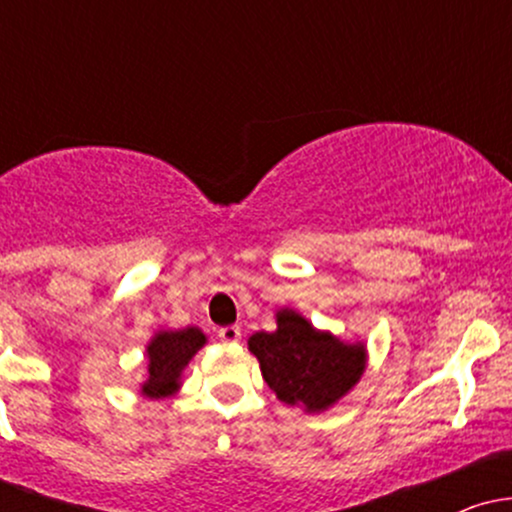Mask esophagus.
<instances>
[{"label":"esophagus","mask_w":512,"mask_h":512,"mask_svg":"<svg viewBox=\"0 0 512 512\" xmlns=\"http://www.w3.org/2000/svg\"><path fill=\"white\" fill-rule=\"evenodd\" d=\"M219 339L223 344H236L240 342V327L231 325V327H221L219 330Z\"/></svg>","instance_id":"34e87169"}]
</instances>
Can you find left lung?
Listing matches in <instances>:
<instances>
[{"instance_id": "1", "label": "left lung", "mask_w": 512, "mask_h": 512, "mask_svg": "<svg viewBox=\"0 0 512 512\" xmlns=\"http://www.w3.org/2000/svg\"><path fill=\"white\" fill-rule=\"evenodd\" d=\"M276 325V332L252 334L248 346L281 402L322 411L361 378L366 363L363 344H342L332 334L317 332L293 310H279Z\"/></svg>"}]
</instances>
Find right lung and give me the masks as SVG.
I'll list each match as a JSON object with an SVG mask.
<instances>
[{
	"label": "right lung",
	"mask_w": 512,
	"mask_h": 512,
	"mask_svg": "<svg viewBox=\"0 0 512 512\" xmlns=\"http://www.w3.org/2000/svg\"><path fill=\"white\" fill-rule=\"evenodd\" d=\"M207 337L197 327L161 332L149 344V380L142 385L146 397H168L178 390L182 368L202 349Z\"/></svg>",
	"instance_id": "1"
}]
</instances>
